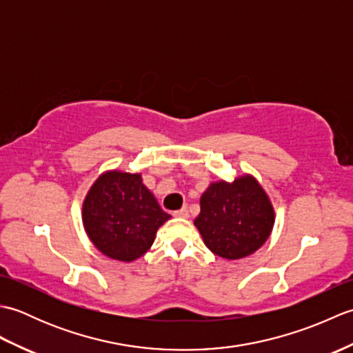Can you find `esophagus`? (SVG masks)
I'll return each instance as SVG.
<instances>
[{
	"label": "esophagus",
	"instance_id": "1",
	"mask_svg": "<svg viewBox=\"0 0 353 353\" xmlns=\"http://www.w3.org/2000/svg\"><path fill=\"white\" fill-rule=\"evenodd\" d=\"M172 215L174 216H181V219H188L190 216V211H188V208H182V209H179V211H174L172 212Z\"/></svg>",
	"mask_w": 353,
	"mask_h": 353
}]
</instances>
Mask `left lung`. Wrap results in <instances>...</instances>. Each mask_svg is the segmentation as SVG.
Wrapping results in <instances>:
<instances>
[{"instance_id": "1", "label": "left lung", "mask_w": 353, "mask_h": 353, "mask_svg": "<svg viewBox=\"0 0 353 353\" xmlns=\"http://www.w3.org/2000/svg\"><path fill=\"white\" fill-rule=\"evenodd\" d=\"M194 224L206 247L224 259H241L267 241L274 211L265 191L245 174L234 182H214L200 199Z\"/></svg>"}]
</instances>
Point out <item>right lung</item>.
<instances>
[{"label":"right lung","mask_w":353,"mask_h":353,"mask_svg":"<svg viewBox=\"0 0 353 353\" xmlns=\"http://www.w3.org/2000/svg\"><path fill=\"white\" fill-rule=\"evenodd\" d=\"M170 216L142 183L141 174L117 170L97 179L81 212L92 244L108 258L123 262L142 256Z\"/></svg>","instance_id":"1"}]
</instances>
